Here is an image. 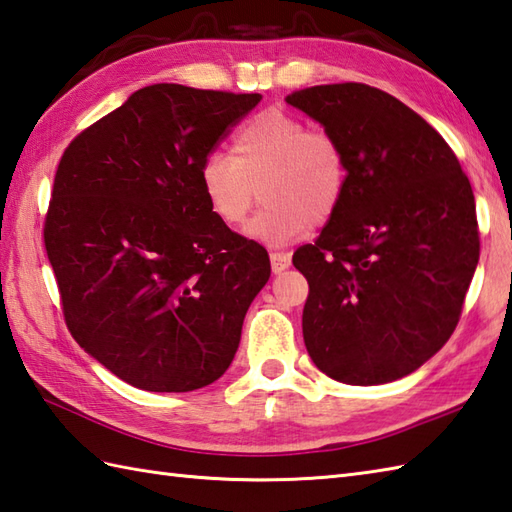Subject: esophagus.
Wrapping results in <instances>:
<instances>
[{
    "label": "esophagus",
    "instance_id": "obj_1",
    "mask_svg": "<svg viewBox=\"0 0 512 512\" xmlns=\"http://www.w3.org/2000/svg\"><path fill=\"white\" fill-rule=\"evenodd\" d=\"M288 266H290L288 253H270V268H273V273H281V270H286Z\"/></svg>",
    "mask_w": 512,
    "mask_h": 512
}]
</instances>
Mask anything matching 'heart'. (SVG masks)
Returning <instances> with one entry per match:
<instances>
[{"label": "heart", "mask_w": 512, "mask_h": 512, "mask_svg": "<svg viewBox=\"0 0 512 512\" xmlns=\"http://www.w3.org/2000/svg\"><path fill=\"white\" fill-rule=\"evenodd\" d=\"M347 182L339 140L310 129L284 110H264L237 129L231 156L206 154L198 184L209 211L228 228H239L259 198L266 206L248 226V235L266 246L299 239L312 224L330 222Z\"/></svg>", "instance_id": "1"}]
</instances>
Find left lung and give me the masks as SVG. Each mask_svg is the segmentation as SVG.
Wrapping results in <instances>:
<instances>
[{"instance_id": "1", "label": "left lung", "mask_w": 512, "mask_h": 512, "mask_svg": "<svg viewBox=\"0 0 512 512\" xmlns=\"http://www.w3.org/2000/svg\"><path fill=\"white\" fill-rule=\"evenodd\" d=\"M286 103L339 140L347 165L339 209L292 255L310 286L303 341L339 383H391L460 321L480 259L471 182L436 129L372 85H314Z\"/></svg>"}]
</instances>
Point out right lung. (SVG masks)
<instances>
[{"label": "right lung", "instance_id": "right-lung-1", "mask_svg": "<svg viewBox=\"0 0 512 512\" xmlns=\"http://www.w3.org/2000/svg\"><path fill=\"white\" fill-rule=\"evenodd\" d=\"M262 94L156 83L63 151L43 244L74 341L125 383L193 391L237 352L264 246L206 206L198 167Z\"/></svg>", "mask_w": 512, "mask_h": 512}]
</instances>
